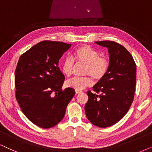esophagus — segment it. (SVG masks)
I'll return each instance as SVG.
<instances>
[{
  "instance_id": "1",
  "label": "esophagus",
  "mask_w": 152,
  "mask_h": 152,
  "mask_svg": "<svg viewBox=\"0 0 152 152\" xmlns=\"http://www.w3.org/2000/svg\"><path fill=\"white\" fill-rule=\"evenodd\" d=\"M75 93L76 94H79L80 93H82V90H75Z\"/></svg>"
}]
</instances>
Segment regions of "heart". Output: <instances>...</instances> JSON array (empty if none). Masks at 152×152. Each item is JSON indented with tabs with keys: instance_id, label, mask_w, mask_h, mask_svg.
<instances>
[{
	"instance_id": "b5f03b06",
	"label": "heart",
	"mask_w": 152,
	"mask_h": 152,
	"mask_svg": "<svg viewBox=\"0 0 152 152\" xmlns=\"http://www.w3.org/2000/svg\"><path fill=\"white\" fill-rule=\"evenodd\" d=\"M99 52L88 45L77 48L73 52L72 57L64 59L61 64V71L67 77H70L74 72L75 64H85L84 74L88 75L83 78H74L67 80L66 86L75 90H82L93 86V79L101 80L109 72L110 62L107 57L99 55Z\"/></svg>"
}]
</instances>
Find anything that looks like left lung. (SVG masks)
Returning a JSON list of instances; mask_svg holds the SVG:
<instances>
[{
  "mask_svg": "<svg viewBox=\"0 0 152 152\" xmlns=\"http://www.w3.org/2000/svg\"><path fill=\"white\" fill-rule=\"evenodd\" d=\"M96 43L109 49L110 66L103 79L87 92L85 112L95 126L107 128L124 117L133 102L136 85V64L124 46L111 41Z\"/></svg>",
  "mask_w": 152,
  "mask_h": 152,
  "instance_id": "left-lung-1",
  "label": "left lung"
}]
</instances>
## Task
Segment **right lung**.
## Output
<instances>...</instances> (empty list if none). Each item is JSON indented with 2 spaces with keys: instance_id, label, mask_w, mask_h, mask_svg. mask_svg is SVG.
Instances as JSON below:
<instances>
[{
  "instance_id": "obj_1",
  "label": "right lung",
  "mask_w": 152,
  "mask_h": 152,
  "mask_svg": "<svg viewBox=\"0 0 152 152\" xmlns=\"http://www.w3.org/2000/svg\"><path fill=\"white\" fill-rule=\"evenodd\" d=\"M71 44L43 41L21 55L15 72V97L24 114L42 128L55 126L64 118L75 95L72 88L62 90L64 74L59 59Z\"/></svg>"
}]
</instances>
